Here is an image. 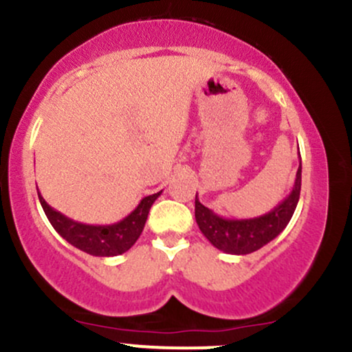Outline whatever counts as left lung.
<instances>
[{
	"label": "left lung",
	"mask_w": 352,
	"mask_h": 352,
	"mask_svg": "<svg viewBox=\"0 0 352 352\" xmlns=\"http://www.w3.org/2000/svg\"><path fill=\"white\" fill-rule=\"evenodd\" d=\"M300 187L302 162L292 192L270 212L250 219H228L202 206L195 195V221L202 234L214 248L228 254H250L273 241L287 228L298 204Z\"/></svg>",
	"instance_id": "8db88e82"
}]
</instances>
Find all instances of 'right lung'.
I'll return each instance as SVG.
<instances>
[{
	"instance_id": "1",
	"label": "right lung",
	"mask_w": 352,
	"mask_h": 352,
	"mask_svg": "<svg viewBox=\"0 0 352 352\" xmlns=\"http://www.w3.org/2000/svg\"><path fill=\"white\" fill-rule=\"evenodd\" d=\"M160 194L162 190L153 195H146L124 219L106 226L84 224L79 223V221H74L47 204V201L42 197L40 192L38 199L47 219L50 221L55 231L65 241L76 246L77 250L84 251V253L92 254V256H118V254L126 253L129 248L136 243V239L140 238L143 228H145L150 207L153 206V202L157 201Z\"/></svg>"
}]
</instances>
